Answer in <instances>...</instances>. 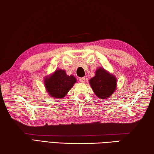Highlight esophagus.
Instances as JSON below:
<instances>
[{
    "instance_id": "34e87169",
    "label": "esophagus",
    "mask_w": 154,
    "mask_h": 154,
    "mask_svg": "<svg viewBox=\"0 0 154 154\" xmlns=\"http://www.w3.org/2000/svg\"><path fill=\"white\" fill-rule=\"evenodd\" d=\"M79 81H80V82H82V83H85V77L80 78Z\"/></svg>"
}]
</instances>
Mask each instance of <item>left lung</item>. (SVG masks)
I'll return each mask as SVG.
<instances>
[{
  "instance_id": "8db88e82",
  "label": "left lung",
  "mask_w": 154,
  "mask_h": 154,
  "mask_svg": "<svg viewBox=\"0 0 154 154\" xmlns=\"http://www.w3.org/2000/svg\"><path fill=\"white\" fill-rule=\"evenodd\" d=\"M90 83L95 94L100 98H106L111 96L116 89V78L105 69L99 68L96 75L90 80Z\"/></svg>"
}]
</instances>
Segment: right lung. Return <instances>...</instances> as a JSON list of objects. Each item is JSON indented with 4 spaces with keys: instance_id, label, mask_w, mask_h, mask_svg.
Returning a JSON list of instances; mask_svg holds the SVG:
<instances>
[{
    "instance_id": "add662e5",
    "label": "right lung",
    "mask_w": 154,
    "mask_h": 154,
    "mask_svg": "<svg viewBox=\"0 0 154 154\" xmlns=\"http://www.w3.org/2000/svg\"><path fill=\"white\" fill-rule=\"evenodd\" d=\"M76 81L74 76H69L64 71L60 69L45 80V85L51 96L62 98L66 95Z\"/></svg>"
}]
</instances>
